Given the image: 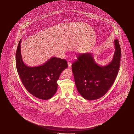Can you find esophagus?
<instances>
[{
	"mask_svg": "<svg viewBox=\"0 0 134 134\" xmlns=\"http://www.w3.org/2000/svg\"><path fill=\"white\" fill-rule=\"evenodd\" d=\"M71 64H71V63L70 62H68V67H69V68H71Z\"/></svg>",
	"mask_w": 134,
	"mask_h": 134,
	"instance_id": "esophagus-1",
	"label": "esophagus"
}]
</instances>
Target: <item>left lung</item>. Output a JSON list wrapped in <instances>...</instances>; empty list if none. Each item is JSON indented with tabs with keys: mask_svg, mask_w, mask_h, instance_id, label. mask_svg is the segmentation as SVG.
<instances>
[{
	"mask_svg": "<svg viewBox=\"0 0 134 134\" xmlns=\"http://www.w3.org/2000/svg\"><path fill=\"white\" fill-rule=\"evenodd\" d=\"M115 51L112 61L107 65L97 64L92 53L79 55L72 64L75 85L84 99L93 100L105 94L118 74L121 50L117 39L114 41Z\"/></svg>",
	"mask_w": 134,
	"mask_h": 134,
	"instance_id": "8db88e82",
	"label": "left lung"
}]
</instances>
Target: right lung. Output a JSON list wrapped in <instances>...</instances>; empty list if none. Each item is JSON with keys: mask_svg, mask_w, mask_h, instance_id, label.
I'll return each instance as SVG.
<instances>
[{"mask_svg": "<svg viewBox=\"0 0 134 134\" xmlns=\"http://www.w3.org/2000/svg\"><path fill=\"white\" fill-rule=\"evenodd\" d=\"M20 40L16 53V65L18 74L26 90L38 99H50L57 89V83L62 71L68 67L66 60L51 57L44 64L30 67L23 61Z\"/></svg>", "mask_w": 134, "mask_h": 134, "instance_id": "obj_1", "label": "right lung"}]
</instances>
